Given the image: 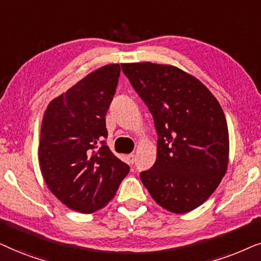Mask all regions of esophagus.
Masks as SVG:
<instances>
[{"mask_svg": "<svg viewBox=\"0 0 261 261\" xmlns=\"http://www.w3.org/2000/svg\"><path fill=\"white\" fill-rule=\"evenodd\" d=\"M126 160L128 163H134L135 161H136V156H135V154H128V155H126Z\"/></svg>", "mask_w": 261, "mask_h": 261, "instance_id": "34e87169", "label": "esophagus"}]
</instances>
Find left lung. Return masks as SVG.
I'll return each mask as SVG.
<instances>
[{
	"label": "left lung",
	"instance_id": "obj_1",
	"mask_svg": "<svg viewBox=\"0 0 261 261\" xmlns=\"http://www.w3.org/2000/svg\"><path fill=\"white\" fill-rule=\"evenodd\" d=\"M121 70L148 106L158 131L156 161L141 180L156 203L174 214L198 207L228 168L229 134L213 93L169 64L124 63Z\"/></svg>",
	"mask_w": 261,
	"mask_h": 261
}]
</instances>
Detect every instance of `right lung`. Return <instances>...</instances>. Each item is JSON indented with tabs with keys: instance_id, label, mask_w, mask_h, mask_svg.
Instances as JSON below:
<instances>
[{
	"instance_id": "right-lung-1",
	"label": "right lung",
	"mask_w": 261,
	"mask_h": 261,
	"mask_svg": "<svg viewBox=\"0 0 261 261\" xmlns=\"http://www.w3.org/2000/svg\"><path fill=\"white\" fill-rule=\"evenodd\" d=\"M119 75V64L92 71L50 101L41 121V174L48 190L77 213L106 206L130 171L102 141Z\"/></svg>"
}]
</instances>
